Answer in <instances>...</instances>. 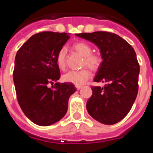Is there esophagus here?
<instances>
[{
	"label": "esophagus",
	"mask_w": 153,
	"mask_h": 153,
	"mask_svg": "<svg viewBox=\"0 0 153 153\" xmlns=\"http://www.w3.org/2000/svg\"><path fill=\"white\" fill-rule=\"evenodd\" d=\"M75 87H76L77 89L79 90V89H81V87H82V85H75Z\"/></svg>",
	"instance_id": "1"
}]
</instances>
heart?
<instances>
[{"label":"heart","instance_id":"obj_1","mask_svg":"<svg viewBox=\"0 0 153 153\" xmlns=\"http://www.w3.org/2000/svg\"><path fill=\"white\" fill-rule=\"evenodd\" d=\"M73 49L78 53L84 57L82 67L88 66L91 70L96 71L102 64V57L97 53H92V48L88 43L85 41H78L72 46ZM65 55L66 50L65 48H61L59 50L56 57L57 66L60 69L65 68ZM91 76V72L88 68L78 71H69L62 75V80L65 82L74 84L75 85H81Z\"/></svg>","mask_w":153,"mask_h":153}]
</instances>
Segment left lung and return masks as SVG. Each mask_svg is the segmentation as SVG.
<instances>
[{
  "instance_id": "1",
  "label": "left lung",
  "mask_w": 153,
  "mask_h": 153,
  "mask_svg": "<svg viewBox=\"0 0 153 153\" xmlns=\"http://www.w3.org/2000/svg\"><path fill=\"white\" fill-rule=\"evenodd\" d=\"M75 35L96 44L102 58L94 81L106 84L91 88L88 113L102 124L117 123L128 115L137 95L140 65L136 53L125 40L108 31Z\"/></svg>"
}]
</instances>
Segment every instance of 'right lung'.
Instances as JSON below:
<instances>
[{"mask_svg": "<svg viewBox=\"0 0 153 153\" xmlns=\"http://www.w3.org/2000/svg\"><path fill=\"white\" fill-rule=\"evenodd\" d=\"M67 33L42 31L32 35L17 51L13 81L19 106L26 117L40 126L59 121L68 109L72 83H59L56 54L68 38ZM55 85L51 88L49 83Z\"/></svg>", "mask_w": 153, "mask_h": 153, "instance_id": "add662e5", "label": "right lung"}]
</instances>
